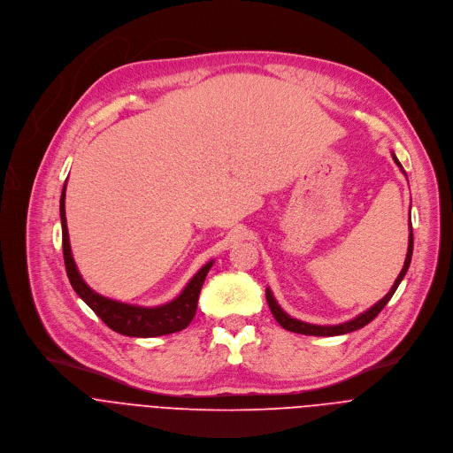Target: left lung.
I'll list each match as a JSON object with an SVG mask.
<instances>
[{"label": "left lung", "mask_w": 453, "mask_h": 453, "mask_svg": "<svg viewBox=\"0 0 453 453\" xmlns=\"http://www.w3.org/2000/svg\"><path fill=\"white\" fill-rule=\"evenodd\" d=\"M393 158H395V162H396V164L400 165V169H402V164L398 162V158H396L395 155H393ZM402 171H403V169H402ZM403 174H405V171H403ZM405 176H407V174H405ZM409 230H411V234H409L407 257H405V262H403V267H402V271H400L398 279L395 280L391 291H389L380 302H377L372 309H368L366 312L358 314L357 318H353V319H349V321H346V323H341V325H325V326H323V325H311V323L295 319V318H291L289 314H286V312L282 311V307L277 303L273 293H271V289L267 288V289H265V300H267V305H269V309H271V314L275 316V319L279 321V325L284 326L286 330L296 332V334H305V335H341V334H348V332H353V330H358V328L366 326V325H368L370 321H373V319L379 316V312L388 305V302L393 298L395 291L398 289L400 282L403 280V277H405V273H407L411 258H412V244H414V239H412V225H411Z\"/></svg>", "instance_id": "8db88e82"}]
</instances>
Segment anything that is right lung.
Returning <instances> with one entry per match:
<instances>
[{
	"label": "right lung",
	"mask_w": 453,
	"mask_h": 453,
	"mask_svg": "<svg viewBox=\"0 0 453 453\" xmlns=\"http://www.w3.org/2000/svg\"><path fill=\"white\" fill-rule=\"evenodd\" d=\"M60 223H62V250H64V264L67 271V279L74 293L98 314V318L109 328L130 337H157V335H165V334L184 330L193 321L196 314L202 286L214 260L207 262L174 300L157 307L130 305V303H123V302L102 296L83 282L69 246V234H67V223H65V184L60 196Z\"/></svg>",
	"instance_id": "obj_1"
}]
</instances>
